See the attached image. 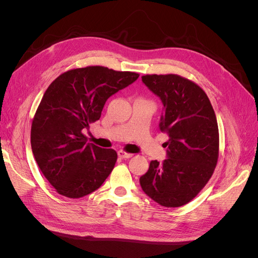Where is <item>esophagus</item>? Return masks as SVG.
<instances>
[{
	"instance_id": "obj_1",
	"label": "esophagus",
	"mask_w": 258,
	"mask_h": 258,
	"mask_svg": "<svg viewBox=\"0 0 258 258\" xmlns=\"http://www.w3.org/2000/svg\"><path fill=\"white\" fill-rule=\"evenodd\" d=\"M118 157L121 158V159H128V158H131L132 156H134V154H130V153H127V152H123V151H118Z\"/></svg>"
}]
</instances>
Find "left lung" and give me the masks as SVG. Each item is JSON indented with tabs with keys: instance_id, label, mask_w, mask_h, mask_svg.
I'll return each mask as SVG.
<instances>
[{
	"instance_id": "8db88e82",
	"label": "left lung",
	"mask_w": 258,
	"mask_h": 258,
	"mask_svg": "<svg viewBox=\"0 0 258 258\" xmlns=\"http://www.w3.org/2000/svg\"><path fill=\"white\" fill-rule=\"evenodd\" d=\"M163 104L159 128L168 135L167 159L152 160L140 177L143 191L162 207L188 204L212 176L218 158L216 116L206 92L175 74L144 75Z\"/></svg>"
}]
</instances>
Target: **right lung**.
I'll list each match as a JSON object with an SVG mask.
<instances>
[{
    "label": "right lung",
    "mask_w": 258,
    "mask_h": 258,
    "mask_svg": "<svg viewBox=\"0 0 258 258\" xmlns=\"http://www.w3.org/2000/svg\"><path fill=\"white\" fill-rule=\"evenodd\" d=\"M139 76L100 66L73 69L45 91L31 127V147L58 194L73 199L87 196L110 175L117 153L88 143L83 130L100 118L108 98Z\"/></svg>",
    "instance_id": "right-lung-1"
}]
</instances>
